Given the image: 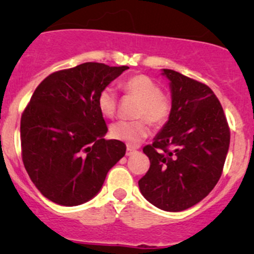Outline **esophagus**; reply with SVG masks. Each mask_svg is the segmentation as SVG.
I'll return each mask as SVG.
<instances>
[{"label":"esophagus","mask_w":254,"mask_h":254,"mask_svg":"<svg viewBox=\"0 0 254 254\" xmlns=\"http://www.w3.org/2000/svg\"><path fill=\"white\" fill-rule=\"evenodd\" d=\"M133 153H136V149H135V148H132V147H129V145H127V156H130V155H132Z\"/></svg>","instance_id":"1"}]
</instances>
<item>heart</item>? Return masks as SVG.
<instances>
[{
	"label": "heart",
	"instance_id": "heart-1",
	"mask_svg": "<svg viewBox=\"0 0 254 254\" xmlns=\"http://www.w3.org/2000/svg\"><path fill=\"white\" fill-rule=\"evenodd\" d=\"M123 89L127 95L139 101L136 118H144L154 127H161L168 121L172 112V101L167 95L162 94L161 88L153 78L147 75H135L125 81ZM98 107L105 117H113L117 110L115 90L110 87L101 90L98 97ZM145 121L141 119L136 122H118L111 127V136L127 145L139 144L149 135V127Z\"/></svg>",
	"mask_w": 254,
	"mask_h": 254
}]
</instances>
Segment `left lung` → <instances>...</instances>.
I'll return each instance as SVG.
<instances>
[{
	"mask_svg": "<svg viewBox=\"0 0 254 254\" xmlns=\"http://www.w3.org/2000/svg\"><path fill=\"white\" fill-rule=\"evenodd\" d=\"M170 81L172 112L143 148L150 167L138 180L148 202L165 211H183L215 188L226 161L230 131L220 101L206 84L162 69Z\"/></svg>",
	"mask_w": 254,
	"mask_h": 254,
	"instance_id": "obj_1",
	"label": "left lung"
}]
</instances>
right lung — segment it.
<instances>
[{
    "label": "right lung",
    "mask_w": 254,
    "mask_h": 254,
    "mask_svg": "<svg viewBox=\"0 0 254 254\" xmlns=\"http://www.w3.org/2000/svg\"><path fill=\"white\" fill-rule=\"evenodd\" d=\"M129 66L87 62L52 72L21 116L22 161L32 183L51 202L75 206L103 188L127 145L105 139L99 93Z\"/></svg>",
    "instance_id": "right-lung-1"
}]
</instances>
